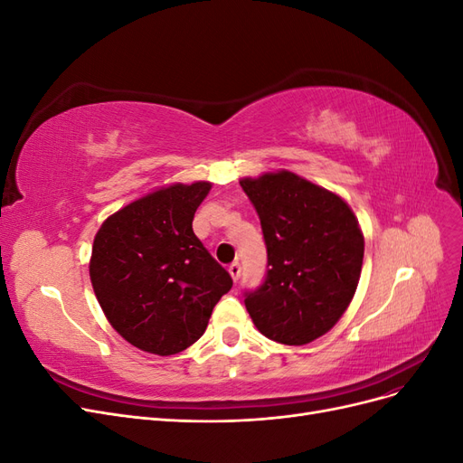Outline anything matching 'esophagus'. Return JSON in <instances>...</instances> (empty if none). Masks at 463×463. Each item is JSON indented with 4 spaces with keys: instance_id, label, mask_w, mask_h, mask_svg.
Masks as SVG:
<instances>
[{
    "instance_id": "obj_1",
    "label": "esophagus",
    "mask_w": 463,
    "mask_h": 463,
    "mask_svg": "<svg viewBox=\"0 0 463 463\" xmlns=\"http://www.w3.org/2000/svg\"><path fill=\"white\" fill-rule=\"evenodd\" d=\"M228 270H230L232 278H233V282H237V279L241 278V264L240 262H232Z\"/></svg>"
}]
</instances>
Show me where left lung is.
Wrapping results in <instances>:
<instances>
[{
  "label": "left lung",
  "mask_w": 463,
  "mask_h": 463,
  "mask_svg": "<svg viewBox=\"0 0 463 463\" xmlns=\"http://www.w3.org/2000/svg\"><path fill=\"white\" fill-rule=\"evenodd\" d=\"M266 245V274L245 307L266 338L303 345L326 334L359 284L365 241L338 194L291 172L241 179Z\"/></svg>",
  "instance_id": "left-lung-1"
}]
</instances>
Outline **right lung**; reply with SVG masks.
<instances>
[{"mask_svg": "<svg viewBox=\"0 0 463 463\" xmlns=\"http://www.w3.org/2000/svg\"><path fill=\"white\" fill-rule=\"evenodd\" d=\"M210 184L150 193L98 230L90 279L109 325L135 347L174 355L197 342L233 286L193 232Z\"/></svg>", "mask_w": 463, "mask_h": 463, "instance_id": "obj_1", "label": "right lung"}]
</instances>
